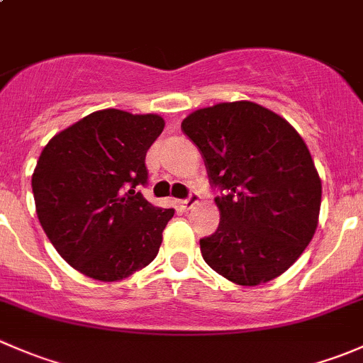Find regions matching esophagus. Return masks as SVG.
<instances>
[{
	"instance_id": "obj_1",
	"label": "esophagus",
	"mask_w": 363,
	"mask_h": 363,
	"mask_svg": "<svg viewBox=\"0 0 363 363\" xmlns=\"http://www.w3.org/2000/svg\"><path fill=\"white\" fill-rule=\"evenodd\" d=\"M199 199H200V196H199V193H195V191H193V193H189V195H188V199H186V200H182V202H181V207H182V208H186V211H188V208H191L193 205H195V203H199Z\"/></svg>"
}]
</instances>
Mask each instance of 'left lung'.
Segmentation results:
<instances>
[{
	"label": "left lung",
	"instance_id": "1",
	"mask_svg": "<svg viewBox=\"0 0 363 363\" xmlns=\"http://www.w3.org/2000/svg\"><path fill=\"white\" fill-rule=\"evenodd\" d=\"M219 189V226L200 239L208 267L242 286L281 276L318 226L321 181L302 137L252 101L200 108L181 124Z\"/></svg>",
	"mask_w": 363,
	"mask_h": 363
}]
</instances>
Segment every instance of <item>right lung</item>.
<instances>
[{"mask_svg":"<svg viewBox=\"0 0 363 363\" xmlns=\"http://www.w3.org/2000/svg\"><path fill=\"white\" fill-rule=\"evenodd\" d=\"M155 113L107 108L57 133L31 186L36 214L56 251L98 281H119L158 255L174 208L149 203L145 155L163 131Z\"/></svg>","mask_w":363,"mask_h":363,"instance_id":"1","label":"right lung"}]
</instances>
